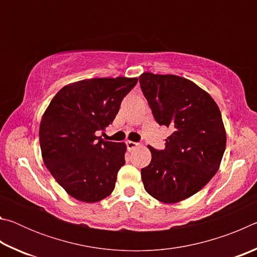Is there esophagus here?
<instances>
[{
    "mask_svg": "<svg viewBox=\"0 0 257 257\" xmlns=\"http://www.w3.org/2000/svg\"><path fill=\"white\" fill-rule=\"evenodd\" d=\"M125 144H127V147H128L129 151L135 150V149H136V147H138V144H137V143H135V142L128 141V142H125Z\"/></svg>",
    "mask_w": 257,
    "mask_h": 257,
    "instance_id": "1",
    "label": "esophagus"
}]
</instances>
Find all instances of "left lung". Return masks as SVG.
<instances>
[{"instance_id":"obj_1","label":"left lung","mask_w":257,"mask_h":257,"mask_svg":"<svg viewBox=\"0 0 257 257\" xmlns=\"http://www.w3.org/2000/svg\"><path fill=\"white\" fill-rule=\"evenodd\" d=\"M139 82L156 122L172 130L164 150L149 146L144 188L162 203L181 202L219 170L227 143L221 112L210 94L184 77L144 72Z\"/></svg>"}]
</instances>
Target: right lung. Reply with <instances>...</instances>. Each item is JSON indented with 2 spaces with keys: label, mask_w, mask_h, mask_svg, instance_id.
<instances>
[{
  "label": "right lung",
  "mask_w": 257,
  "mask_h": 257,
  "mask_svg": "<svg viewBox=\"0 0 257 257\" xmlns=\"http://www.w3.org/2000/svg\"><path fill=\"white\" fill-rule=\"evenodd\" d=\"M137 78H93L64 86L40 125L43 161L58 184L78 201L96 203L114 189L125 163L124 143L96 136L111 124Z\"/></svg>",
  "instance_id": "add662e5"
}]
</instances>
